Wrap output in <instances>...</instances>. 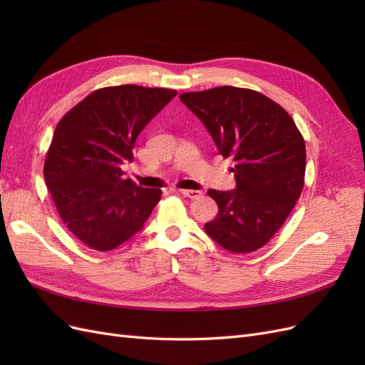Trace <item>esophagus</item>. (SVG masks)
<instances>
[{"label":"esophagus","mask_w":365,"mask_h":365,"mask_svg":"<svg viewBox=\"0 0 365 365\" xmlns=\"http://www.w3.org/2000/svg\"><path fill=\"white\" fill-rule=\"evenodd\" d=\"M181 195H184L185 197H190V200H196V197L201 196L200 190H180Z\"/></svg>","instance_id":"esophagus-1"}]
</instances>
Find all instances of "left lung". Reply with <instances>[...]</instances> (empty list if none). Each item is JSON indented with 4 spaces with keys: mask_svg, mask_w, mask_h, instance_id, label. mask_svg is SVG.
Segmentation results:
<instances>
[{
    "mask_svg": "<svg viewBox=\"0 0 365 365\" xmlns=\"http://www.w3.org/2000/svg\"><path fill=\"white\" fill-rule=\"evenodd\" d=\"M220 155L235 163L236 190L207 193L219 207L204 230L231 252H252L277 233L304 185L306 146L292 117L248 88L216 86L184 93Z\"/></svg>",
    "mask_w": 365,
    "mask_h": 365,
    "instance_id": "obj_1",
    "label": "left lung"
}]
</instances>
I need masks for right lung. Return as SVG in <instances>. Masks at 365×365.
Returning a JSON list of instances; mask_svg holds the SVG:
<instances>
[{
  "instance_id": "1",
  "label": "right lung",
  "mask_w": 365,
  "mask_h": 365,
  "mask_svg": "<svg viewBox=\"0 0 365 365\" xmlns=\"http://www.w3.org/2000/svg\"><path fill=\"white\" fill-rule=\"evenodd\" d=\"M176 96L138 85L106 86L88 94L54 129L43 178L62 222L86 247L111 251L143 228L161 200L125 178L135 140Z\"/></svg>"
}]
</instances>
